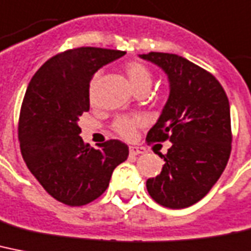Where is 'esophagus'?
Listing matches in <instances>:
<instances>
[{"mask_svg":"<svg viewBox=\"0 0 251 251\" xmlns=\"http://www.w3.org/2000/svg\"><path fill=\"white\" fill-rule=\"evenodd\" d=\"M144 151L142 148H138V147H130L129 148V153L131 156H138V154H142Z\"/></svg>","mask_w":251,"mask_h":251,"instance_id":"1","label":"esophagus"}]
</instances>
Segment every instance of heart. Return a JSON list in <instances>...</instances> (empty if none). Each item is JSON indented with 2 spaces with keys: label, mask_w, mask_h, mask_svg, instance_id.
Segmentation results:
<instances>
[{
  "label": "heart",
  "mask_w": 251,
  "mask_h": 251,
  "mask_svg": "<svg viewBox=\"0 0 251 251\" xmlns=\"http://www.w3.org/2000/svg\"><path fill=\"white\" fill-rule=\"evenodd\" d=\"M125 73L127 78L130 81V85L132 89L138 93L142 90H150L153 82V73L144 63L139 62V60H131V62L126 63L125 66ZM98 82V75L93 77L90 82V89H89V97L90 100H94V94H95V89H97ZM144 126V120L140 116H121L113 121L112 124V129L116 134H119L124 139H132L135 138L136 131L140 127Z\"/></svg>",
  "instance_id": "obj_1"
}]
</instances>
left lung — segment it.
<instances>
[{
    "mask_svg": "<svg viewBox=\"0 0 251 251\" xmlns=\"http://www.w3.org/2000/svg\"><path fill=\"white\" fill-rule=\"evenodd\" d=\"M140 58L161 67L170 82L168 103L147 142L173 144L160 153L162 172L147 180V191L162 206L188 207L209 193L231 154L227 94L210 72L183 56L151 51Z\"/></svg>",
    "mask_w": 251,
    "mask_h": 251,
    "instance_id": "obj_1",
    "label": "left lung"
}]
</instances>
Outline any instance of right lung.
Wrapping results in <instances>:
<instances>
[{"instance_id": "1", "label": "right lung", "mask_w": 251, "mask_h": 251, "mask_svg": "<svg viewBox=\"0 0 251 251\" xmlns=\"http://www.w3.org/2000/svg\"><path fill=\"white\" fill-rule=\"evenodd\" d=\"M125 51L78 48L41 66L26 87L18 125L22 156L29 172L59 202L82 206L104 193L129 147L109 139L95 150L83 143L78 120L90 109L91 77Z\"/></svg>"}]
</instances>
